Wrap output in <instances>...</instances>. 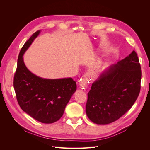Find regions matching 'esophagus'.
<instances>
[{
    "instance_id": "1",
    "label": "esophagus",
    "mask_w": 150,
    "mask_h": 150,
    "mask_svg": "<svg viewBox=\"0 0 150 150\" xmlns=\"http://www.w3.org/2000/svg\"><path fill=\"white\" fill-rule=\"evenodd\" d=\"M79 88L81 89L86 88L88 86V81L86 79H82L80 81V82L79 83Z\"/></svg>"
}]
</instances>
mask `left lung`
I'll use <instances>...</instances> for the list:
<instances>
[{
	"label": "left lung",
	"instance_id": "obj_1",
	"mask_svg": "<svg viewBox=\"0 0 150 150\" xmlns=\"http://www.w3.org/2000/svg\"><path fill=\"white\" fill-rule=\"evenodd\" d=\"M141 78V66L134 51L104 70L88 93L86 112L88 118L98 125L118 120L137 100Z\"/></svg>",
	"mask_w": 150,
	"mask_h": 150
}]
</instances>
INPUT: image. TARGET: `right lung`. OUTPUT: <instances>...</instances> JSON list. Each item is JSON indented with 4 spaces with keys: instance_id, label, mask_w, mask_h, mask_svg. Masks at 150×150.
<instances>
[{
    "instance_id": "1",
    "label": "right lung",
    "mask_w": 150,
    "mask_h": 150,
    "mask_svg": "<svg viewBox=\"0 0 150 150\" xmlns=\"http://www.w3.org/2000/svg\"><path fill=\"white\" fill-rule=\"evenodd\" d=\"M40 33L39 30L32 35L21 50L13 88L22 110L37 121L49 124L62 117L77 86L71 78L44 79L32 73L27 68L23 55Z\"/></svg>"
}]
</instances>
